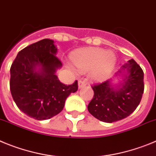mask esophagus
Segmentation results:
<instances>
[{
  "label": "esophagus",
  "mask_w": 156,
  "mask_h": 156,
  "mask_svg": "<svg viewBox=\"0 0 156 156\" xmlns=\"http://www.w3.org/2000/svg\"><path fill=\"white\" fill-rule=\"evenodd\" d=\"M85 86V81H84V80H80V81H78V88H81Z\"/></svg>",
  "instance_id": "34e87169"
}]
</instances>
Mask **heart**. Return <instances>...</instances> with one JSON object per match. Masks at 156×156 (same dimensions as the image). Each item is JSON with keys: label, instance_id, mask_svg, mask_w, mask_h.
<instances>
[{"label": "heart", "instance_id": "b5f03b06", "mask_svg": "<svg viewBox=\"0 0 156 156\" xmlns=\"http://www.w3.org/2000/svg\"><path fill=\"white\" fill-rule=\"evenodd\" d=\"M71 61L81 71H92L94 79H106L114 69L116 57L111 51L102 48H89L75 52Z\"/></svg>", "mask_w": 156, "mask_h": 156}]
</instances>
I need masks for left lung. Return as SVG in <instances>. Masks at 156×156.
<instances>
[{"instance_id":"8db88e82","label":"left lung","mask_w":156,"mask_h":156,"mask_svg":"<svg viewBox=\"0 0 156 156\" xmlns=\"http://www.w3.org/2000/svg\"><path fill=\"white\" fill-rule=\"evenodd\" d=\"M116 75L123 76V82L113 87L111 80L95 84L94 96L88 106V112L106 123L123 120L139 105L144 92V72L133 59L123 64Z\"/></svg>"}]
</instances>
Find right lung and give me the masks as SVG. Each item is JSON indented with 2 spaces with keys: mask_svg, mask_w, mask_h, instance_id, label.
<instances>
[{
  "mask_svg": "<svg viewBox=\"0 0 156 156\" xmlns=\"http://www.w3.org/2000/svg\"><path fill=\"white\" fill-rule=\"evenodd\" d=\"M54 40L44 39L24 48L10 69V90L21 111L35 120H48L62 111L66 99L78 90L61 83L56 71L62 63Z\"/></svg>",
  "mask_w": 156,
  "mask_h": 156,
  "instance_id": "1",
  "label": "right lung"
}]
</instances>
